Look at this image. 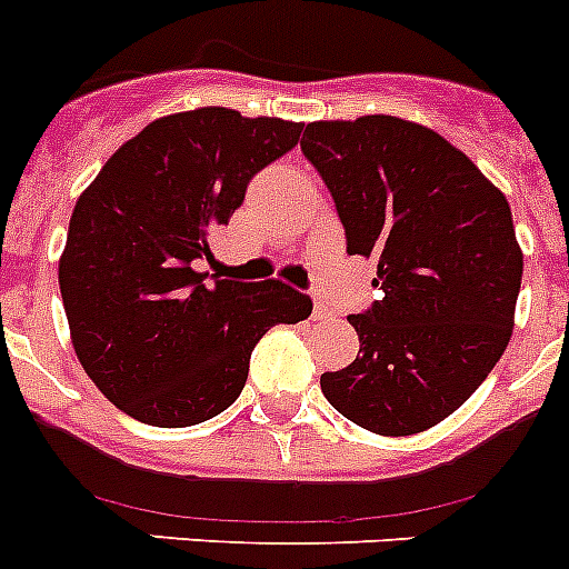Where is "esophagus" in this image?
<instances>
[{
	"label": "esophagus",
	"mask_w": 569,
	"mask_h": 569,
	"mask_svg": "<svg viewBox=\"0 0 569 569\" xmlns=\"http://www.w3.org/2000/svg\"><path fill=\"white\" fill-rule=\"evenodd\" d=\"M328 316H330L328 305H325V301H321V299H316V301H313V316H310V319L321 321V319H328Z\"/></svg>",
	"instance_id": "34e87169"
}]
</instances>
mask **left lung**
I'll list each match as a JSON object with an SVG mask.
<instances>
[{
	"instance_id": "1",
	"label": "left lung",
	"mask_w": 569,
	"mask_h": 569,
	"mask_svg": "<svg viewBox=\"0 0 569 569\" xmlns=\"http://www.w3.org/2000/svg\"><path fill=\"white\" fill-rule=\"evenodd\" d=\"M301 153L333 196L347 253L379 261L385 293L347 316L359 356L321 376V393L370 433L430 430L512 336L525 256L510 204L445 136L396 116L310 122Z\"/></svg>"
}]
</instances>
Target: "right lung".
<instances>
[{
    "label": "right lung",
    "instance_id": "add662e5",
    "mask_svg": "<svg viewBox=\"0 0 569 569\" xmlns=\"http://www.w3.org/2000/svg\"><path fill=\"white\" fill-rule=\"evenodd\" d=\"M299 122L230 108L162 116L110 156L70 216L59 290L84 373L122 413L190 427L228 410L250 353L310 296L279 279L196 273L248 182L296 148Z\"/></svg>",
    "mask_w": 569,
    "mask_h": 569
}]
</instances>
